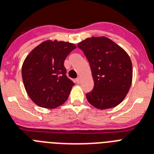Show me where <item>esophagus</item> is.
<instances>
[{
  "label": "esophagus",
  "instance_id": "esophagus-1",
  "mask_svg": "<svg viewBox=\"0 0 154 154\" xmlns=\"http://www.w3.org/2000/svg\"><path fill=\"white\" fill-rule=\"evenodd\" d=\"M75 82H76V83H80V82H81V78H80V77H79V78H77L75 79Z\"/></svg>",
  "mask_w": 154,
  "mask_h": 154
}]
</instances>
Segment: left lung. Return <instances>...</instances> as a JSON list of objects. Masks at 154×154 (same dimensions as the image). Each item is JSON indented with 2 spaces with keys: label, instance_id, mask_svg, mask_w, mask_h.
<instances>
[{
  "label": "left lung",
  "instance_id": "obj_1",
  "mask_svg": "<svg viewBox=\"0 0 154 154\" xmlns=\"http://www.w3.org/2000/svg\"><path fill=\"white\" fill-rule=\"evenodd\" d=\"M88 60L94 86L86 97L98 109L116 107L125 98L132 82V63L124 49L106 37H92L78 44Z\"/></svg>",
  "mask_w": 154,
  "mask_h": 154
}]
</instances>
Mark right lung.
I'll return each instance as SVG.
<instances>
[{"label":"right lung","mask_w":154,"mask_h":154,"mask_svg":"<svg viewBox=\"0 0 154 154\" xmlns=\"http://www.w3.org/2000/svg\"><path fill=\"white\" fill-rule=\"evenodd\" d=\"M75 48L72 43L47 40L35 47L24 60V87L37 105L55 109L68 100L75 83L66 75L63 62Z\"/></svg>","instance_id":"add662e5"}]
</instances>
